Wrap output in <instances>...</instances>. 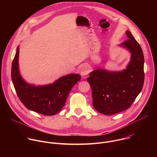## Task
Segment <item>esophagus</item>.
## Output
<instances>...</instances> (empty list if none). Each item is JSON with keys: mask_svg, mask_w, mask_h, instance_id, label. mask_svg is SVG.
Instances as JSON below:
<instances>
[{"mask_svg": "<svg viewBox=\"0 0 157 157\" xmlns=\"http://www.w3.org/2000/svg\"><path fill=\"white\" fill-rule=\"evenodd\" d=\"M81 75L82 76H86L87 75H88L90 72V68H89V66L87 65H84L81 67Z\"/></svg>", "mask_w": 157, "mask_h": 157, "instance_id": "obj_1", "label": "esophagus"}]
</instances>
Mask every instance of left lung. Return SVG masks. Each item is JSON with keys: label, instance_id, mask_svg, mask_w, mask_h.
Segmentation results:
<instances>
[{"label": "left lung", "instance_id": "8db88e82", "mask_svg": "<svg viewBox=\"0 0 157 157\" xmlns=\"http://www.w3.org/2000/svg\"><path fill=\"white\" fill-rule=\"evenodd\" d=\"M128 39L120 44L131 54L125 70L110 71L97 68L89 73L93 105L101 114L113 115L128 109L141 92L144 82V56L141 47L129 31Z\"/></svg>", "mask_w": 157, "mask_h": 157}]
</instances>
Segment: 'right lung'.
<instances>
[{
  "label": "right lung",
  "mask_w": 157,
  "mask_h": 157,
  "mask_svg": "<svg viewBox=\"0 0 157 157\" xmlns=\"http://www.w3.org/2000/svg\"><path fill=\"white\" fill-rule=\"evenodd\" d=\"M19 47L12 64V80L18 98L28 109L37 113L53 116L64 107L73 87L81 79L79 74L62 76L53 83L36 86L27 82L18 68Z\"/></svg>",
  "instance_id": "obj_1"
}]
</instances>
